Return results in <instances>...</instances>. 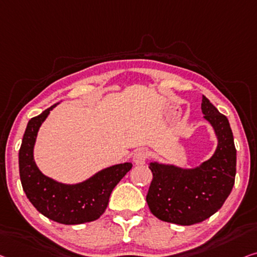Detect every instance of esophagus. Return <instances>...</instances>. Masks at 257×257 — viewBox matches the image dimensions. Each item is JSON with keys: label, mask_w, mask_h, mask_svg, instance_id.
Returning a JSON list of instances; mask_svg holds the SVG:
<instances>
[{"label": "esophagus", "mask_w": 257, "mask_h": 257, "mask_svg": "<svg viewBox=\"0 0 257 257\" xmlns=\"http://www.w3.org/2000/svg\"><path fill=\"white\" fill-rule=\"evenodd\" d=\"M148 159V152L145 150H139L134 155V162L137 165H143Z\"/></svg>", "instance_id": "esophagus-1"}]
</instances>
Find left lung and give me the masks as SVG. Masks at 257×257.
<instances>
[{"label": "left lung", "instance_id": "8db88e82", "mask_svg": "<svg viewBox=\"0 0 257 257\" xmlns=\"http://www.w3.org/2000/svg\"><path fill=\"white\" fill-rule=\"evenodd\" d=\"M201 108L218 141L211 158L194 168L157 162L149 166L153 179L148 205L167 223L193 225L208 219L223 206L234 186L236 150L229 122L204 95Z\"/></svg>", "mask_w": 257, "mask_h": 257}]
</instances>
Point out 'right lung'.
Returning <instances> with one entry per match:
<instances>
[{
  "label": "right lung",
  "mask_w": 257,
  "mask_h": 257,
  "mask_svg": "<svg viewBox=\"0 0 257 257\" xmlns=\"http://www.w3.org/2000/svg\"><path fill=\"white\" fill-rule=\"evenodd\" d=\"M56 105L31 118L26 127L18 157L23 190L34 208L51 220L64 225L89 223L105 212L110 193L133 164L123 163L104 168L75 185L46 177L34 162L33 149L39 128Z\"/></svg>",
  "instance_id": "obj_1"
}]
</instances>
